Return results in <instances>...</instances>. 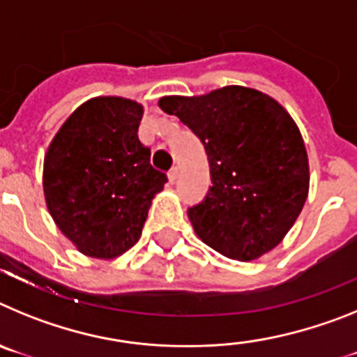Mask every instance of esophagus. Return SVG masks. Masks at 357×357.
<instances>
[{
	"instance_id": "34e87169",
	"label": "esophagus",
	"mask_w": 357,
	"mask_h": 357,
	"mask_svg": "<svg viewBox=\"0 0 357 357\" xmlns=\"http://www.w3.org/2000/svg\"><path fill=\"white\" fill-rule=\"evenodd\" d=\"M176 176H178V168H172V169H169V173H168V181L172 182V184H173V182L176 181Z\"/></svg>"
}]
</instances>
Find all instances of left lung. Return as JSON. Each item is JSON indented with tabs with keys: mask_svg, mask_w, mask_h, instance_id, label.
I'll use <instances>...</instances> for the list:
<instances>
[{
	"mask_svg": "<svg viewBox=\"0 0 357 357\" xmlns=\"http://www.w3.org/2000/svg\"><path fill=\"white\" fill-rule=\"evenodd\" d=\"M159 107L206 146L213 184L204 202L188 211L198 238L236 261L273 250L309 193L307 151L288 110L243 85L164 96Z\"/></svg>",
	"mask_w": 357,
	"mask_h": 357,
	"instance_id": "obj_1",
	"label": "left lung"
}]
</instances>
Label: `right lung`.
I'll return each mask as SVG.
<instances>
[{"mask_svg":"<svg viewBox=\"0 0 357 357\" xmlns=\"http://www.w3.org/2000/svg\"><path fill=\"white\" fill-rule=\"evenodd\" d=\"M143 112L128 98H91L44 155V200L53 222L94 259H116L139 241L151 200L168 182L137 137Z\"/></svg>","mask_w":357,"mask_h":357,"instance_id":"add662e5","label":"right lung"}]
</instances>
